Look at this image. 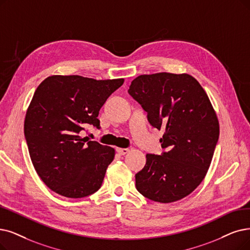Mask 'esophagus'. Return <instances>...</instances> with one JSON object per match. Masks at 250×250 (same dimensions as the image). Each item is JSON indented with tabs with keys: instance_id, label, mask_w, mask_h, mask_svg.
Instances as JSON below:
<instances>
[{
	"instance_id": "34e87169",
	"label": "esophagus",
	"mask_w": 250,
	"mask_h": 250,
	"mask_svg": "<svg viewBox=\"0 0 250 250\" xmlns=\"http://www.w3.org/2000/svg\"><path fill=\"white\" fill-rule=\"evenodd\" d=\"M116 151L120 154V155H125L129 152V148H122V147H117Z\"/></svg>"
}]
</instances>
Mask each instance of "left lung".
<instances>
[{
    "label": "left lung",
    "instance_id": "1",
    "mask_svg": "<svg viewBox=\"0 0 250 250\" xmlns=\"http://www.w3.org/2000/svg\"><path fill=\"white\" fill-rule=\"evenodd\" d=\"M128 93L147 113L153 127L165 129V151L146 154L135 174L137 191L149 200L171 203L187 197L204 179L219 136L212 104L197 80L188 74L159 73L135 78Z\"/></svg>",
    "mask_w": 250,
    "mask_h": 250
}]
</instances>
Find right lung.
I'll return each instance as SVG.
<instances>
[{"mask_svg": "<svg viewBox=\"0 0 250 250\" xmlns=\"http://www.w3.org/2000/svg\"><path fill=\"white\" fill-rule=\"evenodd\" d=\"M123 83L57 75L38 86L26 111L24 136L38 175L53 192L77 199L101 188L115 149L80 132L88 125L101 128L99 109Z\"/></svg>", "mask_w": 250, "mask_h": 250, "instance_id": "obj_1", "label": "right lung"}]
</instances>
